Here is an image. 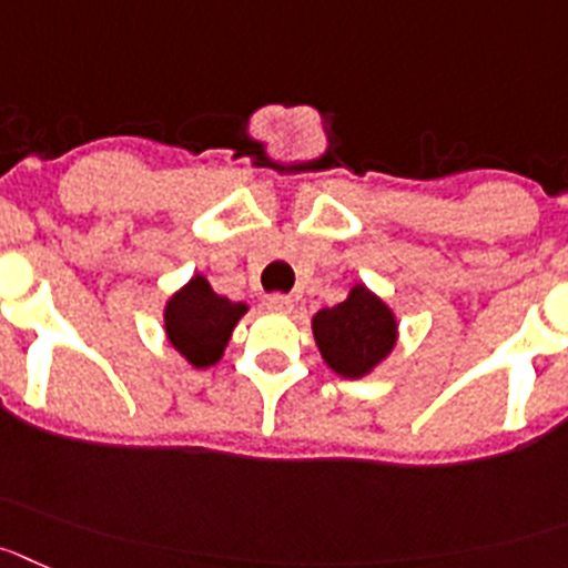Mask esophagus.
Masks as SVG:
<instances>
[{
  "instance_id": "1",
  "label": "esophagus",
  "mask_w": 568,
  "mask_h": 568,
  "mask_svg": "<svg viewBox=\"0 0 568 568\" xmlns=\"http://www.w3.org/2000/svg\"><path fill=\"white\" fill-rule=\"evenodd\" d=\"M264 306H267L270 312H275V315H290V312L295 310V301L290 298V295H267V301H264Z\"/></svg>"
}]
</instances>
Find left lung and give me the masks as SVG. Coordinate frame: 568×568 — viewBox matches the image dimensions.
I'll return each mask as SVG.
<instances>
[{
	"label": "left lung",
	"instance_id": "1",
	"mask_svg": "<svg viewBox=\"0 0 568 568\" xmlns=\"http://www.w3.org/2000/svg\"><path fill=\"white\" fill-rule=\"evenodd\" d=\"M323 362L343 379H365L393 354L398 317L382 295L356 281L345 301L312 315Z\"/></svg>",
	"mask_w": 568,
	"mask_h": 568
}]
</instances>
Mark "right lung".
<instances>
[{
	"label": "right lung",
	"instance_id": "add662e5",
	"mask_svg": "<svg viewBox=\"0 0 568 568\" xmlns=\"http://www.w3.org/2000/svg\"><path fill=\"white\" fill-rule=\"evenodd\" d=\"M247 310L245 301L225 298L206 275L194 273L166 298L164 334L192 368H212L223 359L231 334Z\"/></svg>",
	"mask_w": 568,
	"mask_h": 568
}]
</instances>
